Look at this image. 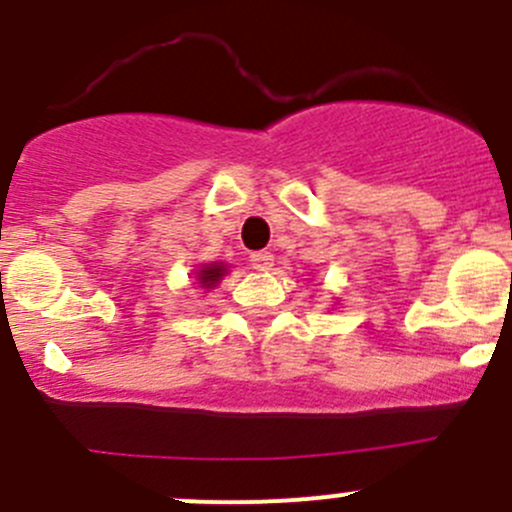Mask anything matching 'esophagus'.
<instances>
[{
  "label": "esophagus",
  "mask_w": 512,
  "mask_h": 512,
  "mask_svg": "<svg viewBox=\"0 0 512 512\" xmlns=\"http://www.w3.org/2000/svg\"><path fill=\"white\" fill-rule=\"evenodd\" d=\"M272 262H275L272 252H252L250 255V265L255 267V270H270Z\"/></svg>",
  "instance_id": "obj_1"
}]
</instances>
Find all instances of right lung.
Returning a JSON list of instances; mask_svg holds the SVG:
<instances>
[{
  "label": "right lung",
  "mask_w": 512,
  "mask_h": 512,
  "mask_svg": "<svg viewBox=\"0 0 512 512\" xmlns=\"http://www.w3.org/2000/svg\"><path fill=\"white\" fill-rule=\"evenodd\" d=\"M224 275V267L222 265H212V267H204L202 272H199V283L204 285V288H212L214 283H217L219 278Z\"/></svg>",
  "instance_id": "add662e5"
}]
</instances>
